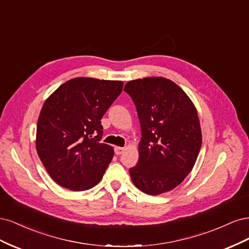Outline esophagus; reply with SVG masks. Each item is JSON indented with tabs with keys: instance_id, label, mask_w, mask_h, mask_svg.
Instances as JSON below:
<instances>
[{
	"instance_id": "1",
	"label": "esophagus",
	"mask_w": 249,
	"mask_h": 249,
	"mask_svg": "<svg viewBox=\"0 0 249 249\" xmlns=\"http://www.w3.org/2000/svg\"><path fill=\"white\" fill-rule=\"evenodd\" d=\"M125 150V147H120V146H116L115 147V154L116 155H122Z\"/></svg>"
}]
</instances>
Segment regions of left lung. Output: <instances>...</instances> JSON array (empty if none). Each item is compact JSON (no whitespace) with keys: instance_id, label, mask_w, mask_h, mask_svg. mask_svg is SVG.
<instances>
[{"instance_id":"obj_1","label":"left lung","mask_w":249,"mask_h":249,"mask_svg":"<svg viewBox=\"0 0 249 249\" xmlns=\"http://www.w3.org/2000/svg\"><path fill=\"white\" fill-rule=\"evenodd\" d=\"M141 125L139 160L130 169L133 184L149 195L175 189L192 170L201 146V130L190 97L175 82L148 77L127 82Z\"/></svg>"}]
</instances>
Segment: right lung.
<instances>
[{
  "label": "right lung",
  "instance_id": "1",
  "mask_svg": "<svg viewBox=\"0 0 249 249\" xmlns=\"http://www.w3.org/2000/svg\"><path fill=\"white\" fill-rule=\"evenodd\" d=\"M122 81L73 78L44 102L37 122L36 150L55 182L71 191L99 184L114 149L101 143V119L122 92Z\"/></svg>",
  "mask_w": 249,
  "mask_h": 249
}]
</instances>
